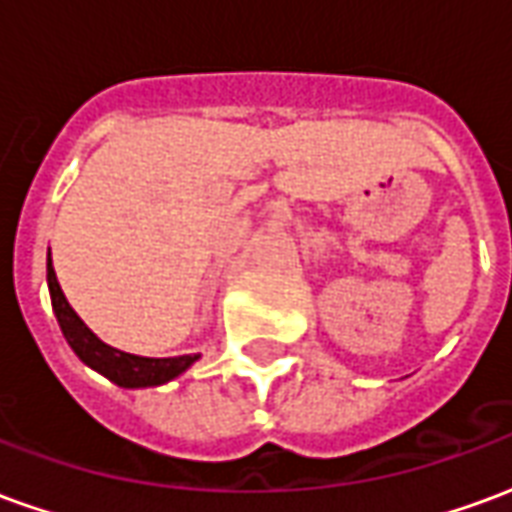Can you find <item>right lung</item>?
<instances>
[{
    "mask_svg": "<svg viewBox=\"0 0 512 512\" xmlns=\"http://www.w3.org/2000/svg\"><path fill=\"white\" fill-rule=\"evenodd\" d=\"M46 279H49V293H51V307L57 315L65 340L73 348V354L82 359L84 365H90L98 370L101 376L109 381H115L117 386H126V389H139V386H161L178 378L180 373H186L200 356H169V359H150V356H136L126 354V351H117L112 345H106L104 340H98L87 323L76 315L65 293H62L54 266H51V252L49 263H46Z\"/></svg>",
    "mask_w": 512,
    "mask_h": 512,
    "instance_id": "add662e5",
    "label": "right lung"
}]
</instances>
